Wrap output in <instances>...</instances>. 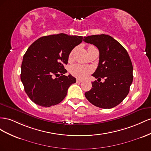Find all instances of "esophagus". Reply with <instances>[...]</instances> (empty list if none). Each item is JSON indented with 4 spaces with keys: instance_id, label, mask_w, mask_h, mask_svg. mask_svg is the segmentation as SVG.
<instances>
[{
    "instance_id": "obj_1",
    "label": "esophagus",
    "mask_w": 151,
    "mask_h": 151,
    "mask_svg": "<svg viewBox=\"0 0 151 151\" xmlns=\"http://www.w3.org/2000/svg\"><path fill=\"white\" fill-rule=\"evenodd\" d=\"M81 82H82V80H80V79H77V80H76V83H81Z\"/></svg>"
}]
</instances>
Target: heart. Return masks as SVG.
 I'll return each mask as SVG.
<instances>
[{
    "label": "heart",
    "instance_id": "heart-1",
    "mask_svg": "<svg viewBox=\"0 0 151 151\" xmlns=\"http://www.w3.org/2000/svg\"><path fill=\"white\" fill-rule=\"evenodd\" d=\"M93 47V46H89ZM74 50L71 51L69 55V59H71L73 56ZM70 71L73 76H74L78 78H85L89 74H90L93 71V68L90 66H84L81 64H74L71 66L70 69Z\"/></svg>",
    "mask_w": 151,
    "mask_h": 151
}]
</instances>
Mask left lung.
<instances>
[{
	"instance_id": "obj_1",
	"label": "left lung",
	"mask_w": 151,
	"mask_h": 151,
	"mask_svg": "<svg viewBox=\"0 0 151 151\" xmlns=\"http://www.w3.org/2000/svg\"><path fill=\"white\" fill-rule=\"evenodd\" d=\"M83 41L96 46L99 50V62L92 75L104 82L92 83V87L85 93L87 100L94 106L111 109L118 106L130 91L133 81V66L127 50L108 35L85 37ZM97 80V81H98Z\"/></svg>"
}]
</instances>
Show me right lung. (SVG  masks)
Wrapping results in <instances>:
<instances>
[{
	"label": "right lung",
	"mask_w": 151,
	"mask_h": 151,
	"mask_svg": "<svg viewBox=\"0 0 151 151\" xmlns=\"http://www.w3.org/2000/svg\"><path fill=\"white\" fill-rule=\"evenodd\" d=\"M83 37L64 33L44 36L34 42L24 54L21 80L24 91L35 104L50 107L61 102L76 78L64 75L71 51Z\"/></svg>",
	"instance_id": "obj_1"
}]
</instances>
